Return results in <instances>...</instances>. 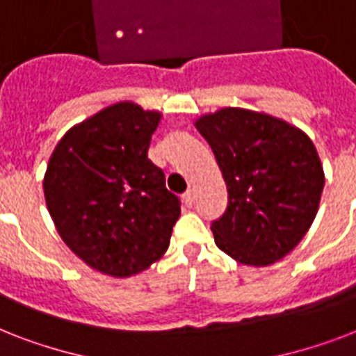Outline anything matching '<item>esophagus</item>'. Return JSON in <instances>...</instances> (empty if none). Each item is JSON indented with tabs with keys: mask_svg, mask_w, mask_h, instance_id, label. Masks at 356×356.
<instances>
[{
	"mask_svg": "<svg viewBox=\"0 0 356 356\" xmlns=\"http://www.w3.org/2000/svg\"><path fill=\"white\" fill-rule=\"evenodd\" d=\"M183 201H184V205H186V207L194 205V192H192V190H188V192L183 195Z\"/></svg>",
	"mask_w": 356,
	"mask_h": 356,
	"instance_id": "1",
	"label": "esophagus"
}]
</instances>
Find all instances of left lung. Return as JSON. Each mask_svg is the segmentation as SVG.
Here are the masks:
<instances>
[{"mask_svg": "<svg viewBox=\"0 0 356 356\" xmlns=\"http://www.w3.org/2000/svg\"><path fill=\"white\" fill-rule=\"evenodd\" d=\"M227 184L214 242L245 266H270L307 234L325 184L312 140L266 113L225 107L195 120Z\"/></svg>", "mask_w": 356, "mask_h": 356, "instance_id": "8db88e82", "label": "left lung"}]
</instances>
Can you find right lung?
<instances>
[{
	"instance_id": "right-lung-1",
	"label": "right lung",
	"mask_w": 356,
	"mask_h": 356,
	"mask_svg": "<svg viewBox=\"0 0 356 356\" xmlns=\"http://www.w3.org/2000/svg\"><path fill=\"white\" fill-rule=\"evenodd\" d=\"M162 114L114 103L66 131L46 175L47 211L64 243L111 277L147 270L166 253L179 197L147 159Z\"/></svg>"
}]
</instances>
